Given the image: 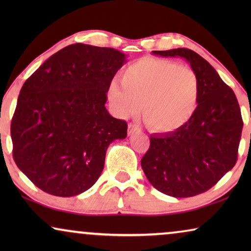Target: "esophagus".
<instances>
[{
  "instance_id": "obj_1",
  "label": "esophagus",
  "mask_w": 251,
  "mask_h": 251,
  "mask_svg": "<svg viewBox=\"0 0 251 251\" xmlns=\"http://www.w3.org/2000/svg\"><path fill=\"white\" fill-rule=\"evenodd\" d=\"M139 126L137 125H133V123H129L128 125V135H132L135 131H138Z\"/></svg>"
}]
</instances>
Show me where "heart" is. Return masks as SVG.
<instances>
[{"mask_svg": "<svg viewBox=\"0 0 251 251\" xmlns=\"http://www.w3.org/2000/svg\"><path fill=\"white\" fill-rule=\"evenodd\" d=\"M121 83L114 80L107 88V100L118 118L137 114L142 105L147 126L168 132L186 125L197 111L198 75L176 61L142 58L123 71Z\"/></svg>", "mask_w": 251, "mask_h": 251, "instance_id": "1", "label": "heart"}]
</instances>
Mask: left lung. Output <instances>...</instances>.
<instances>
[{"mask_svg":"<svg viewBox=\"0 0 251 251\" xmlns=\"http://www.w3.org/2000/svg\"><path fill=\"white\" fill-rule=\"evenodd\" d=\"M152 53L184 58L198 75L200 96L186 125L151 135L142 168L161 193L194 197L208 191L234 167L243 126L238 99L215 68L193 50L178 48Z\"/></svg>","mask_w":251,"mask_h":251,"instance_id":"left-lung-1","label":"left lung"}]
</instances>
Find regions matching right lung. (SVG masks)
<instances>
[{"label": "right lung", "instance_id": "right-lung-1", "mask_svg": "<svg viewBox=\"0 0 251 251\" xmlns=\"http://www.w3.org/2000/svg\"><path fill=\"white\" fill-rule=\"evenodd\" d=\"M126 63L113 48L65 47L24 83L11 121L13 159L41 190L74 197L100 176L106 151L126 137L105 107L108 84Z\"/></svg>", "mask_w": 251, "mask_h": 251}]
</instances>
